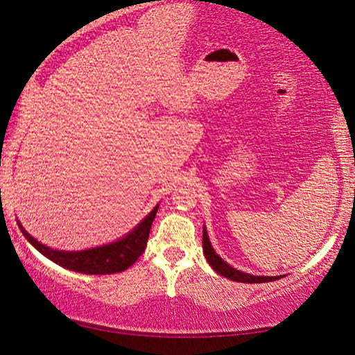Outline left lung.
<instances>
[{
	"instance_id": "1",
	"label": "left lung",
	"mask_w": 355,
	"mask_h": 355,
	"mask_svg": "<svg viewBox=\"0 0 355 355\" xmlns=\"http://www.w3.org/2000/svg\"><path fill=\"white\" fill-rule=\"evenodd\" d=\"M203 252H205L206 260H208V263L212 266V270L219 272V275H222L223 277H227V279L248 282V284H255V282L260 284V282H270V281L279 279V276H252V275H248V272L234 270L233 266L228 265L227 261H223L219 255L214 252V249H212L209 243L208 233H206V228H203Z\"/></svg>"
}]
</instances>
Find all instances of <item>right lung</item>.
<instances>
[{
	"instance_id": "right-lung-1",
	"label": "right lung",
	"mask_w": 355,
	"mask_h": 355,
	"mask_svg": "<svg viewBox=\"0 0 355 355\" xmlns=\"http://www.w3.org/2000/svg\"><path fill=\"white\" fill-rule=\"evenodd\" d=\"M157 209H159V206H155L150 211V214L132 233H128L127 236L119 239V241L95 249L79 250V252H64V250L47 248L40 241H36L30 233H26L20 223L19 227L24 236L28 239L33 246L40 250L42 255H46L47 259L63 266V268L84 272V275H114V272H121L127 270L128 266H132L139 259V255L144 252Z\"/></svg>"
}]
</instances>
